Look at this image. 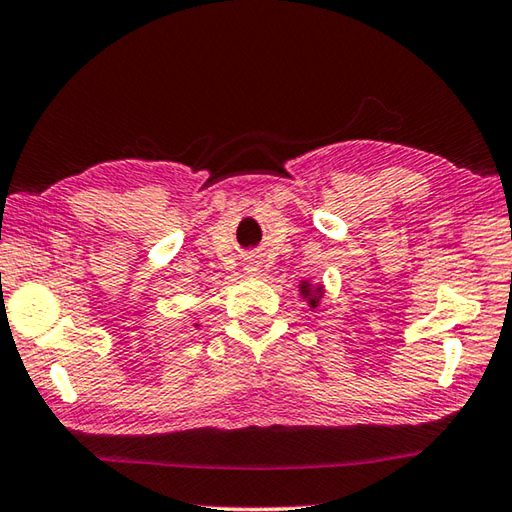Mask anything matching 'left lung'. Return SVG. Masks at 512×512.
<instances>
[{"mask_svg":"<svg viewBox=\"0 0 512 512\" xmlns=\"http://www.w3.org/2000/svg\"><path fill=\"white\" fill-rule=\"evenodd\" d=\"M301 289H303V294H305V292H307V285H301ZM310 303H312V305H316V296H312V298H310Z\"/></svg>","mask_w":512,"mask_h":512,"instance_id":"1","label":"left lung"}]
</instances>
